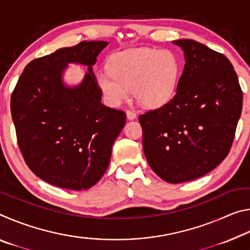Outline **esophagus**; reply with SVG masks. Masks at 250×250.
Here are the masks:
<instances>
[{"mask_svg":"<svg viewBox=\"0 0 250 250\" xmlns=\"http://www.w3.org/2000/svg\"><path fill=\"white\" fill-rule=\"evenodd\" d=\"M125 113H126V119L128 120H133V119H135V117H137L135 112L132 111V110H126Z\"/></svg>","mask_w":250,"mask_h":250,"instance_id":"obj_1","label":"esophagus"}]
</instances>
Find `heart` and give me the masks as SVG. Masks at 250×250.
I'll use <instances>...</instances> for the list:
<instances>
[{
	"label": "heart",
	"instance_id": "obj_1",
	"mask_svg": "<svg viewBox=\"0 0 250 250\" xmlns=\"http://www.w3.org/2000/svg\"><path fill=\"white\" fill-rule=\"evenodd\" d=\"M109 69L98 74V83L110 104L124 103L132 90L142 107L159 108L175 94L181 62L170 49L134 48L113 55Z\"/></svg>",
	"mask_w": 250,
	"mask_h": 250
}]
</instances>
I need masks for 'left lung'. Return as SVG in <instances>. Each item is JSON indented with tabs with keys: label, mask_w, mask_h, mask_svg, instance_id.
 <instances>
[{
	"label": "left lung",
	"mask_w": 250,
	"mask_h": 250,
	"mask_svg": "<svg viewBox=\"0 0 250 250\" xmlns=\"http://www.w3.org/2000/svg\"><path fill=\"white\" fill-rule=\"evenodd\" d=\"M173 44L185 58L176 94L139 121L149 166L177 184L207 174L226 158L242 115L243 91L223 54L192 40Z\"/></svg>",
	"instance_id": "obj_1"
}]
</instances>
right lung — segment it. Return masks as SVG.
<instances>
[{
    "instance_id": "right-lung-1",
    "label": "right lung",
    "mask_w": 250,
    "mask_h": 250,
    "mask_svg": "<svg viewBox=\"0 0 250 250\" xmlns=\"http://www.w3.org/2000/svg\"><path fill=\"white\" fill-rule=\"evenodd\" d=\"M108 42L83 41L36 58L25 67L11 98L19 146L27 167L47 183L87 189L109 166L125 113L101 104L92 66ZM68 63L88 67L83 82L68 86Z\"/></svg>"
}]
</instances>
